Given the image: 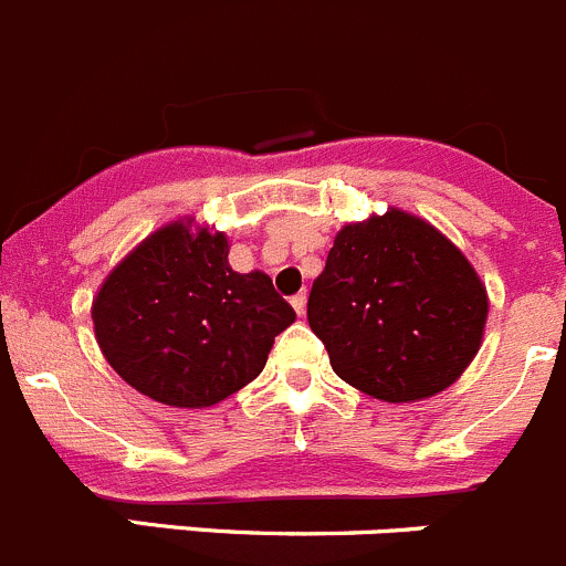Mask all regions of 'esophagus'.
<instances>
[{
    "mask_svg": "<svg viewBox=\"0 0 566 566\" xmlns=\"http://www.w3.org/2000/svg\"><path fill=\"white\" fill-rule=\"evenodd\" d=\"M305 303H308V297H305V292L294 294V297H292V308H294V311H297V314H300V316H303V314H305Z\"/></svg>",
    "mask_w": 566,
    "mask_h": 566,
    "instance_id": "34e87169",
    "label": "esophagus"
}]
</instances>
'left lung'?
I'll return each instance as SVG.
<instances>
[{"instance_id": "1", "label": "left lung", "mask_w": 566, "mask_h": 566, "mask_svg": "<svg viewBox=\"0 0 566 566\" xmlns=\"http://www.w3.org/2000/svg\"><path fill=\"white\" fill-rule=\"evenodd\" d=\"M486 316V286L464 252L400 208L344 224L308 297L333 373L384 402L453 386L481 349Z\"/></svg>"}]
</instances>
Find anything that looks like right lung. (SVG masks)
Returning <instances> with one entry per match:
<instances>
[{"mask_svg":"<svg viewBox=\"0 0 566 566\" xmlns=\"http://www.w3.org/2000/svg\"><path fill=\"white\" fill-rule=\"evenodd\" d=\"M228 235L193 217L149 233L102 280L91 303L102 355L155 402L208 408L266 367L297 314L263 272H233Z\"/></svg>","mask_w":566,"mask_h":566,"instance_id":"1","label":"right lung"}]
</instances>
